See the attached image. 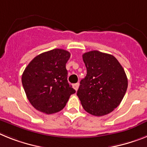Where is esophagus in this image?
I'll return each instance as SVG.
<instances>
[{
	"mask_svg": "<svg viewBox=\"0 0 147 147\" xmlns=\"http://www.w3.org/2000/svg\"><path fill=\"white\" fill-rule=\"evenodd\" d=\"M72 87H73V88L76 90V91L78 90V87H79V84L78 83H76V84H74L73 85H72Z\"/></svg>",
	"mask_w": 147,
	"mask_h": 147,
	"instance_id": "obj_1",
	"label": "esophagus"
}]
</instances>
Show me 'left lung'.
<instances>
[{"mask_svg": "<svg viewBox=\"0 0 147 147\" xmlns=\"http://www.w3.org/2000/svg\"><path fill=\"white\" fill-rule=\"evenodd\" d=\"M87 76L80 82L77 96L84 109L100 117L113 111L123 100L128 79L123 66L111 55L91 51L82 56Z\"/></svg>", "mask_w": 147, "mask_h": 147, "instance_id": "8db88e82", "label": "left lung"}]
</instances>
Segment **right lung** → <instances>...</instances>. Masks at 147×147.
<instances>
[{"label":"right lung","instance_id":"add662e5","mask_svg":"<svg viewBox=\"0 0 147 147\" xmlns=\"http://www.w3.org/2000/svg\"><path fill=\"white\" fill-rule=\"evenodd\" d=\"M70 53L56 49L35 57L25 68L22 82L34 108L51 114L66 106L76 90L68 83L66 63Z\"/></svg>","mask_w":147,"mask_h":147}]
</instances>
